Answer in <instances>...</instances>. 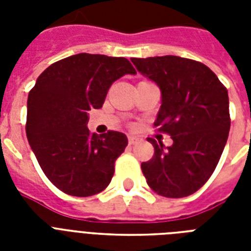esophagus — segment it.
<instances>
[{"label":"esophagus","mask_w":251,"mask_h":251,"mask_svg":"<svg viewBox=\"0 0 251 251\" xmlns=\"http://www.w3.org/2000/svg\"><path fill=\"white\" fill-rule=\"evenodd\" d=\"M138 141H139V139H138L137 137H131V135H130V137H129V143H130V145H135V143H138Z\"/></svg>","instance_id":"34e87169"}]
</instances>
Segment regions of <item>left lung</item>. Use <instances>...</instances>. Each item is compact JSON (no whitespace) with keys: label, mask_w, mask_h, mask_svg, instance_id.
<instances>
[{"label":"left lung","mask_w":251,"mask_h":251,"mask_svg":"<svg viewBox=\"0 0 251 251\" xmlns=\"http://www.w3.org/2000/svg\"><path fill=\"white\" fill-rule=\"evenodd\" d=\"M131 62L160 88L155 126L173 139L169 147L147 139L155 155L142 163V172L157 194L187 197L207 182L226 147L230 129L228 91L210 68L189 58L163 56Z\"/></svg>","instance_id":"left-lung-1"}]
</instances>
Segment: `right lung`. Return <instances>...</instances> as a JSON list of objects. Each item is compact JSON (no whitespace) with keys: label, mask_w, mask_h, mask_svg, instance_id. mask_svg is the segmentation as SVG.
<instances>
[{"label":"right lung","mask_w":251,"mask_h":251,"mask_svg":"<svg viewBox=\"0 0 251 251\" xmlns=\"http://www.w3.org/2000/svg\"><path fill=\"white\" fill-rule=\"evenodd\" d=\"M137 72L124 57L79 53L57 61L37 78L27 100L25 134L49 181L69 195L102 191L127 146L120 131L91 134L88 112L104 104L114 80Z\"/></svg>","instance_id":"obj_1"}]
</instances>
